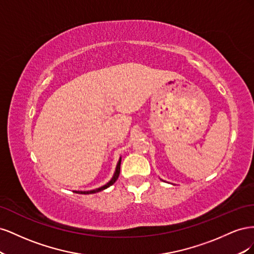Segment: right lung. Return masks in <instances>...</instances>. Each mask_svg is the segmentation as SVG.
Masks as SVG:
<instances>
[{
	"label": "right lung",
	"instance_id": "right-lung-1",
	"mask_svg": "<svg viewBox=\"0 0 254 254\" xmlns=\"http://www.w3.org/2000/svg\"><path fill=\"white\" fill-rule=\"evenodd\" d=\"M120 171H121V159H120L119 163H118V165H117V170H115L113 178H112L108 183H107L106 186H104V187H102V188H99V189H96V190H89V191H76V193H78V194H94V193H97V191H101V190H106L107 188H109L110 186H112V184L118 180L119 176H120Z\"/></svg>",
	"mask_w": 254,
	"mask_h": 254
}]
</instances>
